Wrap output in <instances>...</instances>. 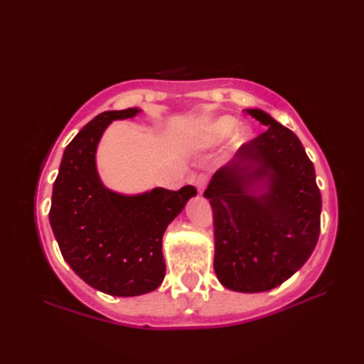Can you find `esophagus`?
Returning <instances> with one entry per match:
<instances>
[{"mask_svg":"<svg viewBox=\"0 0 364 364\" xmlns=\"http://www.w3.org/2000/svg\"><path fill=\"white\" fill-rule=\"evenodd\" d=\"M206 180H208V178L203 173H200L197 178H192V183L196 184V188H197V191L200 192V194H202L205 186H206Z\"/></svg>","mask_w":364,"mask_h":364,"instance_id":"esophagus-1","label":"esophagus"}]
</instances>
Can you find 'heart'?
<instances>
[{
    "label": "heart",
    "instance_id": "obj_1",
    "mask_svg": "<svg viewBox=\"0 0 364 364\" xmlns=\"http://www.w3.org/2000/svg\"><path fill=\"white\" fill-rule=\"evenodd\" d=\"M235 127H236V120L231 117H220L218 120H214L205 129V133H203L205 141L211 142V144L222 142L223 139H225L231 133V131H233ZM245 136L247 134L242 131V133L237 134V139H244Z\"/></svg>",
    "mask_w": 364,
    "mask_h": 364
}]
</instances>
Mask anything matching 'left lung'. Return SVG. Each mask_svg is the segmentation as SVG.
<instances>
[{"label":"left lung","mask_w":364,"mask_h":364,"mask_svg":"<svg viewBox=\"0 0 364 364\" xmlns=\"http://www.w3.org/2000/svg\"><path fill=\"white\" fill-rule=\"evenodd\" d=\"M245 111L267 129L213 175L203 196L214 214L219 282L231 291L262 292L311 257L322 198L299 137L264 111Z\"/></svg>","instance_id":"left-lung-1"}]
</instances>
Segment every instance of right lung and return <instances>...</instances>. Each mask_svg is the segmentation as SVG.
<instances>
[{
	"label": "right lung",
	"mask_w": 364,
	"mask_h": 364,
	"mask_svg": "<svg viewBox=\"0 0 364 364\" xmlns=\"http://www.w3.org/2000/svg\"><path fill=\"white\" fill-rule=\"evenodd\" d=\"M139 112L106 111L90 120L67 145L51 197L50 223L64 259L92 288L117 297L141 296L162 283V236L197 196L194 186L139 196L105 188L95 164L100 139L112 120Z\"/></svg>",
	"instance_id": "1"
}]
</instances>
